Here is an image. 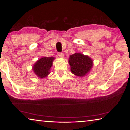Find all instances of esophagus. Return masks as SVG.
I'll return each mask as SVG.
<instances>
[{"label": "esophagus", "mask_w": 130, "mask_h": 130, "mask_svg": "<svg viewBox=\"0 0 130 130\" xmlns=\"http://www.w3.org/2000/svg\"><path fill=\"white\" fill-rule=\"evenodd\" d=\"M58 55L59 58H62L64 57V54H63V53H58Z\"/></svg>", "instance_id": "1"}]
</instances>
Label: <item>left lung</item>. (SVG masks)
Returning <instances> with one entry per match:
<instances>
[{"label":"left lung","mask_w":130,"mask_h":130,"mask_svg":"<svg viewBox=\"0 0 130 130\" xmlns=\"http://www.w3.org/2000/svg\"><path fill=\"white\" fill-rule=\"evenodd\" d=\"M68 63L71 72L79 77L88 75L94 65L93 60L89 55H84L81 53H76L71 55L69 57Z\"/></svg>","instance_id":"8db88e82"}]
</instances>
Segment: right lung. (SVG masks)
Segmentation results:
<instances>
[{
    "label": "right lung",
    "instance_id": "add662e5",
    "mask_svg": "<svg viewBox=\"0 0 130 130\" xmlns=\"http://www.w3.org/2000/svg\"><path fill=\"white\" fill-rule=\"evenodd\" d=\"M54 57H43L37 60L33 65L32 70L40 78H45L50 73Z\"/></svg>",
    "mask_w": 130,
    "mask_h": 130
}]
</instances>
